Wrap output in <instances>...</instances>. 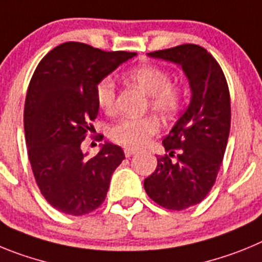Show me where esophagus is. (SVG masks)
Wrapping results in <instances>:
<instances>
[{
    "label": "esophagus",
    "mask_w": 262,
    "mask_h": 262,
    "mask_svg": "<svg viewBox=\"0 0 262 262\" xmlns=\"http://www.w3.org/2000/svg\"><path fill=\"white\" fill-rule=\"evenodd\" d=\"M137 152V150H134V148H125L124 150V154H125L126 158H130L132 155H134Z\"/></svg>",
    "instance_id": "1"
}]
</instances>
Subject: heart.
Listing matches in <instances>:
<instances>
[{
  "label": "heart",
  "instance_id": "heart-1",
  "mask_svg": "<svg viewBox=\"0 0 262 262\" xmlns=\"http://www.w3.org/2000/svg\"><path fill=\"white\" fill-rule=\"evenodd\" d=\"M128 79L150 96V107L162 117L175 116L183 107L184 94L178 84L171 83L167 70L154 65H142L128 73ZM98 105L107 114L116 108V84L110 77L99 81L95 89ZM159 129L157 119L151 116L141 119H122L111 126L110 138L129 148L142 147Z\"/></svg>",
  "mask_w": 262,
  "mask_h": 262
}]
</instances>
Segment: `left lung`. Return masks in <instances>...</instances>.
Returning <instances> with one entry per match:
<instances>
[{
  "label": "left lung",
  "mask_w": 262,
  "mask_h": 262,
  "mask_svg": "<svg viewBox=\"0 0 262 262\" xmlns=\"http://www.w3.org/2000/svg\"><path fill=\"white\" fill-rule=\"evenodd\" d=\"M147 55L181 67L189 81V105L164 137L167 154L143 181L152 201L184 210L200 204L215 183L230 134V91L219 63L202 47L183 44Z\"/></svg>",
  "instance_id": "obj_1"
}]
</instances>
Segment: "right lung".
<instances>
[{
	"mask_svg": "<svg viewBox=\"0 0 262 262\" xmlns=\"http://www.w3.org/2000/svg\"><path fill=\"white\" fill-rule=\"evenodd\" d=\"M136 55L68 41L47 53L32 75L25 103L28 159L41 194L61 213L83 215L98 209L125 159L111 142L93 158L81 145L98 116L96 84Z\"/></svg>",
	"mask_w": 262,
	"mask_h": 262,
	"instance_id": "add662e5",
	"label": "right lung"
}]
</instances>
